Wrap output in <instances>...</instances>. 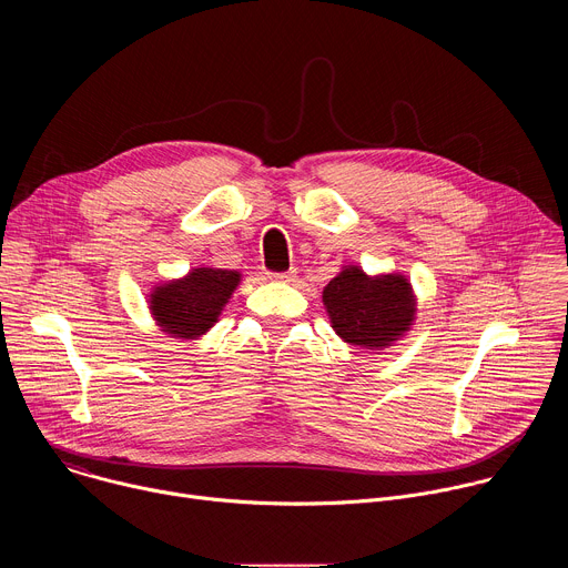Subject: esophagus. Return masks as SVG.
Listing matches in <instances>:
<instances>
[{
  "instance_id": "esophagus-1",
  "label": "esophagus",
  "mask_w": 568,
  "mask_h": 568,
  "mask_svg": "<svg viewBox=\"0 0 568 568\" xmlns=\"http://www.w3.org/2000/svg\"><path fill=\"white\" fill-rule=\"evenodd\" d=\"M270 281H281V283H294L296 281V270L281 272V274H270Z\"/></svg>"
}]
</instances>
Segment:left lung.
I'll list each match as a JSON object with an SVG mask.
<instances>
[{
    "label": "left lung",
    "mask_w": 568,
    "mask_h": 568,
    "mask_svg": "<svg viewBox=\"0 0 568 568\" xmlns=\"http://www.w3.org/2000/svg\"><path fill=\"white\" fill-rule=\"evenodd\" d=\"M323 305L335 333L351 346L382 351L414 326L416 296L402 274L368 276L348 265L326 287Z\"/></svg>",
    "instance_id": "8db88e82"
}]
</instances>
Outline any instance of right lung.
<instances>
[{
    "instance_id": "1",
    "label": "right lung",
    "mask_w": 568,
    "mask_h": 568,
    "mask_svg": "<svg viewBox=\"0 0 568 568\" xmlns=\"http://www.w3.org/2000/svg\"><path fill=\"white\" fill-rule=\"evenodd\" d=\"M237 283L235 270L195 267L184 278L156 285L150 292V312L166 335L197 339L213 328Z\"/></svg>"
}]
</instances>
